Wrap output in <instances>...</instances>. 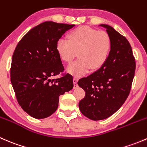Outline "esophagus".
<instances>
[{"mask_svg": "<svg viewBox=\"0 0 147 147\" xmlns=\"http://www.w3.org/2000/svg\"><path fill=\"white\" fill-rule=\"evenodd\" d=\"M73 82H74V87H78V78H73Z\"/></svg>", "mask_w": 147, "mask_h": 147, "instance_id": "1", "label": "esophagus"}]
</instances>
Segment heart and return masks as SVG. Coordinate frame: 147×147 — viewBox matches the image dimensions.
<instances>
[{"instance_id": "1", "label": "heart", "mask_w": 147, "mask_h": 147, "mask_svg": "<svg viewBox=\"0 0 147 147\" xmlns=\"http://www.w3.org/2000/svg\"><path fill=\"white\" fill-rule=\"evenodd\" d=\"M112 47L109 34L88 26H81L69 32L67 40L60 39L56 50L65 63H72L77 56L79 58L67 69L75 76H81L91 69H97L106 63Z\"/></svg>"}]
</instances>
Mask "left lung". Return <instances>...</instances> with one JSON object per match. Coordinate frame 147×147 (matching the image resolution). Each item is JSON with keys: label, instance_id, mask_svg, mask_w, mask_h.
<instances>
[{"label": "left lung", "instance_id": "8db88e82", "mask_svg": "<svg viewBox=\"0 0 147 147\" xmlns=\"http://www.w3.org/2000/svg\"><path fill=\"white\" fill-rule=\"evenodd\" d=\"M100 26L111 38L109 55L100 69L78 82L85 92L80 109L94 121L107 119L122 106L130 92L136 68L131 47L125 37L108 25Z\"/></svg>", "mask_w": 147, "mask_h": 147}]
</instances>
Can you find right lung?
Returning <instances> with one entry per match:
<instances>
[{"instance_id":"1","label":"right lung","mask_w":147,"mask_h":147,"mask_svg":"<svg viewBox=\"0 0 147 147\" xmlns=\"http://www.w3.org/2000/svg\"><path fill=\"white\" fill-rule=\"evenodd\" d=\"M75 25L46 21L32 28L20 40L12 57L10 81L22 109L35 119H44L57 109L59 97L73 88L69 74L52 77L64 70L56 43Z\"/></svg>"}]
</instances>
